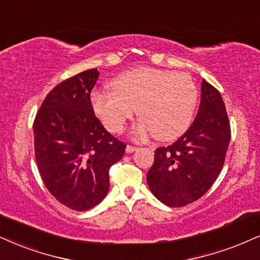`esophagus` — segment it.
I'll return each instance as SVG.
<instances>
[{
	"label": "esophagus",
	"mask_w": 260,
	"mask_h": 260,
	"mask_svg": "<svg viewBox=\"0 0 260 260\" xmlns=\"http://www.w3.org/2000/svg\"><path fill=\"white\" fill-rule=\"evenodd\" d=\"M137 150L136 146H132V145H127L126 146V152L127 154H131V152H134Z\"/></svg>",
	"instance_id": "esophagus-1"
}]
</instances>
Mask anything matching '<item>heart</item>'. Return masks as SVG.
Here are the masks:
<instances>
[{
  "mask_svg": "<svg viewBox=\"0 0 260 260\" xmlns=\"http://www.w3.org/2000/svg\"><path fill=\"white\" fill-rule=\"evenodd\" d=\"M111 90H95L93 110L111 132H121L134 114L142 118L134 137L144 139L154 133L156 139L178 138L191 123L198 88L186 74L154 68H139L118 75Z\"/></svg>",
  "mask_w": 260,
  "mask_h": 260,
  "instance_id": "obj_1",
  "label": "heart"
}]
</instances>
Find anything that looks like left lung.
<instances>
[{"instance_id": "8db88e82", "label": "left lung", "mask_w": 260, "mask_h": 260, "mask_svg": "<svg viewBox=\"0 0 260 260\" xmlns=\"http://www.w3.org/2000/svg\"><path fill=\"white\" fill-rule=\"evenodd\" d=\"M230 123L220 93L203 80L195 120L176 143L156 149L146 181L157 200L183 207L208 191L223 168Z\"/></svg>"}]
</instances>
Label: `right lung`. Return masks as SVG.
I'll use <instances>...</instances> for the list:
<instances>
[{"mask_svg":"<svg viewBox=\"0 0 260 260\" xmlns=\"http://www.w3.org/2000/svg\"><path fill=\"white\" fill-rule=\"evenodd\" d=\"M99 73L90 69L55 86L34 122L35 157L48 191L67 207L87 211L109 191V170L126 144L95 117L90 90Z\"/></svg>","mask_w":260,"mask_h":260,"instance_id":"add662e5","label":"right lung"}]
</instances>
